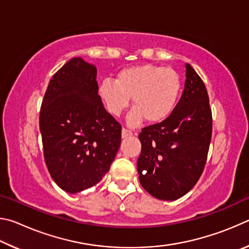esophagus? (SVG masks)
Returning a JSON list of instances; mask_svg holds the SVG:
<instances>
[{"label": "esophagus", "mask_w": 249, "mask_h": 249, "mask_svg": "<svg viewBox=\"0 0 249 249\" xmlns=\"http://www.w3.org/2000/svg\"><path fill=\"white\" fill-rule=\"evenodd\" d=\"M132 135H133L132 130H128V129H126V128L122 129V137H123V138L128 137V136H132Z\"/></svg>", "instance_id": "34e87169"}]
</instances>
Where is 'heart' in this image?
I'll use <instances>...</instances> for the list:
<instances>
[{
	"instance_id": "obj_1",
	"label": "heart",
	"mask_w": 249,
	"mask_h": 249,
	"mask_svg": "<svg viewBox=\"0 0 249 249\" xmlns=\"http://www.w3.org/2000/svg\"><path fill=\"white\" fill-rule=\"evenodd\" d=\"M99 96L107 111L120 116L128 107L129 126L140 125L147 119L150 123L161 122L174 111L181 92V79L176 70L150 64L122 69L116 80L105 79L99 86Z\"/></svg>"
}]
</instances>
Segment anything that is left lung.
<instances>
[{
	"mask_svg": "<svg viewBox=\"0 0 249 249\" xmlns=\"http://www.w3.org/2000/svg\"><path fill=\"white\" fill-rule=\"evenodd\" d=\"M212 136V113L202 79L185 64L184 90L171 114L142 129L137 171L156 199L175 201L195 187L203 172Z\"/></svg>",
	"mask_w": 249,
	"mask_h": 249,
	"instance_id": "8db88e82",
	"label": "left lung"
}]
</instances>
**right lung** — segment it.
Masks as SVG:
<instances>
[{"mask_svg":"<svg viewBox=\"0 0 249 249\" xmlns=\"http://www.w3.org/2000/svg\"><path fill=\"white\" fill-rule=\"evenodd\" d=\"M98 90L95 66L75 57L53 74L41 103L46 166L58 187L72 195L102 180L121 145V125Z\"/></svg>","mask_w":249,"mask_h":249,"instance_id":"add662e5","label":"right lung"}]
</instances>
